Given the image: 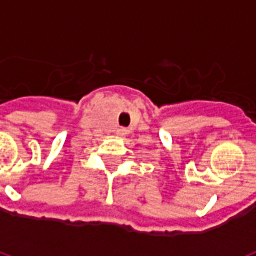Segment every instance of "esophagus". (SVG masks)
<instances>
[{"label": "esophagus", "instance_id": "1", "mask_svg": "<svg viewBox=\"0 0 256 256\" xmlns=\"http://www.w3.org/2000/svg\"><path fill=\"white\" fill-rule=\"evenodd\" d=\"M126 134V128H118L116 130V136H119V137H124V136Z\"/></svg>", "mask_w": 256, "mask_h": 256}]
</instances>
